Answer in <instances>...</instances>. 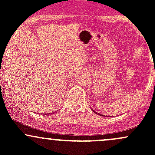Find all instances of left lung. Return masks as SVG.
<instances>
[{"instance_id": "1", "label": "left lung", "mask_w": 155, "mask_h": 155, "mask_svg": "<svg viewBox=\"0 0 155 155\" xmlns=\"http://www.w3.org/2000/svg\"><path fill=\"white\" fill-rule=\"evenodd\" d=\"M91 110L93 111V112H94V113H97V112H95V111H94V110H93V109H91ZM99 115H101V114H99Z\"/></svg>"}]
</instances>
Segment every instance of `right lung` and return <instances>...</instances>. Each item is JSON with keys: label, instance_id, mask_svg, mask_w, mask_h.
<instances>
[{"label": "right lung", "instance_id": "add662e5", "mask_svg": "<svg viewBox=\"0 0 155 155\" xmlns=\"http://www.w3.org/2000/svg\"><path fill=\"white\" fill-rule=\"evenodd\" d=\"M54 112H53V113H54Z\"/></svg>", "mask_w": 155, "mask_h": 155}]
</instances>
